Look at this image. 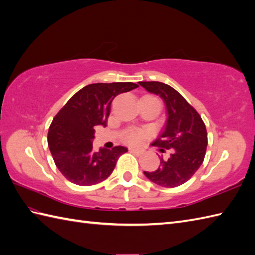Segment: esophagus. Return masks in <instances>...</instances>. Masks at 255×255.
I'll use <instances>...</instances> for the list:
<instances>
[{"mask_svg": "<svg viewBox=\"0 0 255 255\" xmlns=\"http://www.w3.org/2000/svg\"><path fill=\"white\" fill-rule=\"evenodd\" d=\"M129 151L130 152L134 153V154H142L143 153V150L142 149H139V148H129Z\"/></svg>", "mask_w": 255, "mask_h": 255, "instance_id": "obj_1", "label": "esophagus"}]
</instances>
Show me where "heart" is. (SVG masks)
I'll return each instance as SVG.
<instances>
[{"label": "heart", "instance_id": "obj_1", "mask_svg": "<svg viewBox=\"0 0 255 255\" xmlns=\"http://www.w3.org/2000/svg\"><path fill=\"white\" fill-rule=\"evenodd\" d=\"M145 133L138 129H129L124 134V141L129 144H137L144 138Z\"/></svg>", "mask_w": 255, "mask_h": 255}]
</instances>
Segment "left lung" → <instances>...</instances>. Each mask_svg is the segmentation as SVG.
<instances>
[{"mask_svg": "<svg viewBox=\"0 0 255 255\" xmlns=\"http://www.w3.org/2000/svg\"><path fill=\"white\" fill-rule=\"evenodd\" d=\"M139 84L164 102L166 125L152 145L159 147L162 152L171 151L169 159L160 158L158 170L144 172V175L160 186H180L203 163L208 143L206 126L197 111L172 86L155 81Z\"/></svg>", "mask_w": 255, "mask_h": 255, "instance_id": "1", "label": "left lung"}]
</instances>
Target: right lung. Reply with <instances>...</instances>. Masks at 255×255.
I'll return each mask as SVG.
<instances>
[{"mask_svg": "<svg viewBox=\"0 0 255 255\" xmlns=\"http://www.w3.org/2000/svg\"><path fill=\"white\" fill-rule=\"evenodd\" d=\"M132 82L94 83L77 92L58 112L48 131V145L62 175L73 184L90 186L112 174L119 156L127 148L93 151L94 128L106 127L115 97L137 89Z\"/></svg>", "mask_w": 255, "mask_h": 255, "instance_id": "1", "label": "right lung"}]
</instances>
